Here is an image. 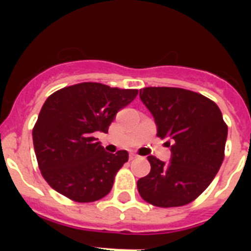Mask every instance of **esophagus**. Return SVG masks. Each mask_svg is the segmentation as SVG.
I'll return each mask as SVG.
<instances>
[{
    "label": "esophagus",
    "mask_w": 251,
    "mask_h": 251,
    "mask_svg": "<svg viewBox=\"0 0 251 251\" xmlns=\"http://www.w3.org/2000/svg\"><path fill=\"white\" fill-rule=\"evenodd\" d=\"M129 157H130V160H134V158H137V154L136 153H130V156H129Z\"/></svg>",
    "instance_id": "esophagus-1"
}]
</instances>
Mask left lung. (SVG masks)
<instances>
[{"label":"left lung","instance_id":"1","mask_svg":"<svg viewBox=\"0 0 251 251\" xmlns=\"http://www.w3.org/2000/svg\"><path fill=\"white\" fill-rule=\"evenodd\" d=\"M140 98L152 113L157 137L172 140L171 163L149 156L151 172L137 181L141 198L156 207L194 201L221 168L227 125L215 102L177 87H145Z\"/></svg>","mask_w":251,"mask_h":251}]
</instances>
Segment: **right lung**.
Returning <instances> with one entry per match:
<instances>
[{
  "label": "right lung",
  "instance_id": "1",
  "mask_svg": "<svg viewBox=\"0 0 251 251\" xmlns=\"http://www.w3.org/2000/svg\"><path fill=\"white\" fill-rule=\"evenodd\" d=\"M137 94L133 88L84 82L47 98L32 136L39 168L52 188L77 203L109 194L129 153L104 152L95 134L107 133L115 114Z\"/></svg>",
  "mask_w": 251,
  "mask_h": 251
}]
</instances>
